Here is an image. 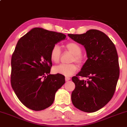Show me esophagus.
<instances>
[{
  "mask_svg": "<svg viewBox=\"0 0 127 127\" xmlns=\"http://www.w3.org/2000/svg\"><path fill=\"white\" fill-rule=\"evenodd\" d=\"M65 81H69V80H70V78H69V77H65Z\"/></svg>",
  "mask_w": 127,
  "mask_h": 127,
  "instance_id": "esophagus-1",
  "label": "esophagus"
}]
</instances>
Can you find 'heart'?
<instances>
[{
  "label": "heart",
  "instance_id": "b5f03b06",
  "mask_svg": "<svg viewBox=\"0 0 127 127\" xmlns=\"http://www.w3.org/2000/svg\"><path fill=\"white\" fill-rule=\"evenodd\" d=\"M68 51L72 52L73 56L71 62H76L78 64H82L84 61V56L81 54L82 48L78 43L71 42L65 45ZM61 57V49L59 45H55L52 46L50 51V58L52 62L57 63L59 62ZM78 67L74 63L68 64H60L54 67L53 71L55 73H59L65 76H70L76 72Z\"/></svg>",
  "mask_w": 127,
  "mask_h": 127
}]
</instances>
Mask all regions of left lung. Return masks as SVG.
<instances>
[{"label":"left lung","mask_w":127,"mask_h":127,"mask_svg":"<svg viewBox=\"0 0 127 127\" xmlns=\"http://www.w3.org/2000/svg\"><path fill=\"white\" fill-rule=\"evenodd\" d=\"M68 36L84 45L88 57L81 70L72 77L75 84L71 96L72 103L83 112H96L111 100L116 90L119 76L116 47L100 30L91 29L84 34ZM79 76L87 79L81 80Z\"/></svg>","instance_id":"obj_1"}]
</instances>
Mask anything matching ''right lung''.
<instances>
[{
  "label": "right lung",
  "mask_w": 127,
  "mask_h": 127,
  "mask_svg": "<svg viewBox=\"0 0 127 127\" xmlns=\"http://www.w3.org/2000/svg\"><path fill=\"white\" fill-rule=\"evenodd\" d=\"M65 34L42 28L32 29L17 42L11 59V84L20 101L39 111L53 103L55 93L65 83L61 74H49L51 49Z\"/></svg>",
  "instance_id": "add662e5"
}]
</instances>
